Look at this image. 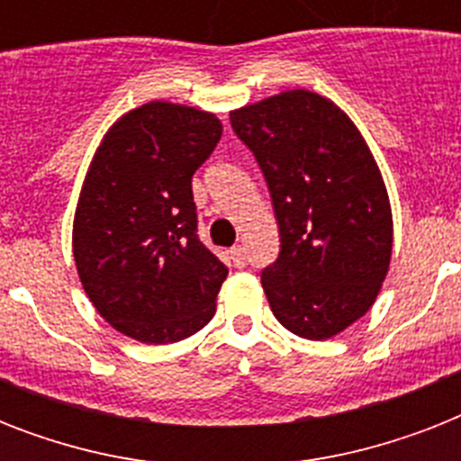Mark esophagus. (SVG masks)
Listing matches in <instances>:
<instances>
[{
  "label": "esophagus",
  "mask_w": 461,
  "mask_h": 461,
  "mask_svg": "<svg viewBox=\"0 0 461 461\" xmlns=\"http://www.w3.org/2000/svg\"><path fill=\"white\" fill-rule=\"evenodd\" d=\"M230 256H231V260H234V266H237V267L246 266V249L241 244L234 246V249L230 251Z\"/></svg>",
  "instance_id": "esophagus-1"
}]
</instances>
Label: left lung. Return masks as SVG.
I'll return each instance as SVG.
<instances>
[{
    "label": "left lung",
    "mask_w": 461,
    "mask_h": 461,
    "mask_svg": "<svg viewBox=\"0 0 461 461\" xmlns=\"http://www.w3.org/2000/svg\"><path fill=\"white\" fill-rule=\"evenodd\" d=\"M256 155L280 227V256L260 275L275 318L328 339L373 306L390 256L385 181L347 114L311 90H287L230 114Z\"/></svg>",
    "instance_id": "left-lung-1"
}]
</instances>
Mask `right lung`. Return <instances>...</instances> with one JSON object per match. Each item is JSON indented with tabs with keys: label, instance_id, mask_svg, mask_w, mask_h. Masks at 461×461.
Returning a JSON list of instances; mask_svg holds the SVG:
<instances>
[{
	"label": "right lung",
	"instance_id": "1",
	"mask_svg": "<svg viewBox=\"0 0 461 461\" xmlns=\"http://www.w3.org/2000/svg\"><path fill=\"white\" fill-rule=\"evenodd\" d=\"M220 136L215 114L153 100L117 119L90 162L76 270L97 313L131 339L179 342L215 315L230 270L198 239L191 179Z\"/></svg>",
	"mask_w": 461,
	"mask_h": 461
}]
</instances>
